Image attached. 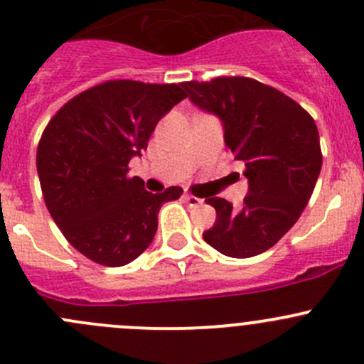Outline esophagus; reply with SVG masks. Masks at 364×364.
<instances>
[{
  "label": "esophagus",
  "mask_w": 364,
  "mask_h": 364,
  "mask_svg": "<svg viewBox=\"0 0 364 364\" xmlns=\"http://www.w3.org/2000/svg\"><path fill=\"white\" fill-rule=\"evenodd\" d=\"M185 200L188 203V206H199V204H203V200H200L199 197H193V196H190V193H186Z\"/></svg>",
  "instance_id": "esophagus-1"
}]
</instances>
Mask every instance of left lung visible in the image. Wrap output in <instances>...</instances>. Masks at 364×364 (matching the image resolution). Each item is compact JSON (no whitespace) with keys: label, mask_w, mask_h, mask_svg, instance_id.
<instances>
[{"label":"left lung","mask_w":364,"mask_h":364,"mask_svg":"<svg viewBox=\"0 0 364 364\" xmlns=\"http://www.w3.org/2000/svg\"><path fill=\"white\" fill-rule=\"evenodd\" d=\"M199 110L220 119L224 144L245 164L243 206L210 197L217 211L203 232L208 245L229 257H252L276 245L304 211L322 168L318 129L311 115L276 88L250 77L183 83Z\"/></svg>","instance_id":"left-lung-1"}]
</instances>
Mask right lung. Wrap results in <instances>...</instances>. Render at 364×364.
<instances>
[{"label": "right lung", "instance_id": "right-lung-1", "mask_svg": "<svg viewBox=\"0 0 364 364\" xmlns=\"http://www.w3.org/2000/svg\"><path fill=\"white\" fill-rule=\"evenodd\" d=\"M183 85L115 80L63 105L37 147L46 206L70 245L105 267L132 263L153 242L158 211L183 188L161 193L128 178L165 114L186 97Z\"/></svg>", "mask_w": 364, "mask_h": 364}]
</instances>
